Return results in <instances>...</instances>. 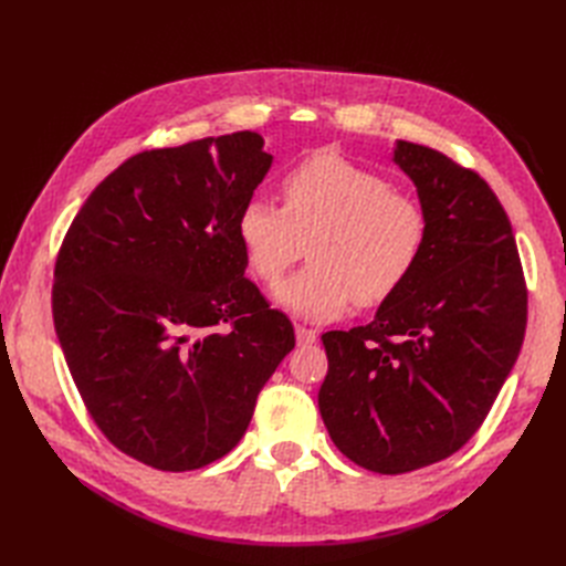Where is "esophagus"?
I'll list each match as a JSON object with an SVG mask.
<instances>
[{"mask_svg":"<svg viewBox=\"0 0 566 566\" xmlns=\"http://www.w3.org/2000/svg\"><path fill=\"white\" fill-rule=\"evenodd\" d=\"M295 337H297V345L306 347V345H314L318 333L312 331V328H306V325H295Z\"/></svg>","mask_w":566,"mask_h":566,"instance_id":"34e87169","label":"esophagus"}]
</instances>
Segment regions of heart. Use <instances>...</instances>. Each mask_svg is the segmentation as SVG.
Segmentation results:
<instances>
[{
  "instance_id": "obj_1",
  "label": "heart",
  "mask_w": 566,
  "mask_h": 566,
  "mask_svg": "<svg viewBox=\"0 0 566 566\" xmlns=\"http://www.w3.org/2000/svg\"><path fill=\"white\" fill-rule=\"evenodd\" d=\"M281 208L252 198L235 238L252 276L273 287L310 243L312 264L279 290L290 312L314 321L389 302L413 276L430 235L422 202L337 153H316L279 181Z\"/></svg>"
}]
</instances>
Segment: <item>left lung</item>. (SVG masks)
<instances>
[{"label":"left lung","mask_w":566,"mask_h":566,"mask_svg":"<svg viewBox=\"0 0 566 566\" xmlns=\"http://www.w3.org/2000/svg\"><path fill=\"white\" fill-rule=\"evenodd\" d=\"M430 219L410 281L368 325L325 333L321 418L356 465L403 474L465 447L515 366L526 281L501 200L474 169L399 142Z\"/></svg>","instance_id":"left-lung-1"}]
</instances>
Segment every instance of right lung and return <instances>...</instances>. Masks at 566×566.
<instances>
[{
    "mask_svg": "<svg viewBox=\"0 0 566 566\" xmlns=\"http://www.w3.org/2000/svg\"><path fill=\"white\" fill-rule=\"evenodd\" d=\"M269 167L254 132L136 153L63 238L51 312L65 364L98 430L148 468L227 455L295 347L235 238Z\"/></svg>",
    "mask_w": 566,
    "mask_h": 566,
    "instance_id": "right-lung-1",
    "label": "right lung"
}]
</instances>
